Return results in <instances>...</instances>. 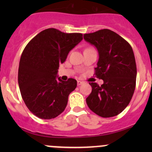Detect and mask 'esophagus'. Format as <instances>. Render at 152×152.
<instances>
[{
	"mask_svg": "<svg viewBox=\"0 0 152 152\" xmlns=\"http://www.w3.org/2000/svg\"><path fill=\"white\" fill-rule=\"evenodd\" d=\"M81 84H83V82L81 81H77V85H78V86H80V85H81Z\"/></svg>",
	"mask_w": 152,
	"mask_h": 152,
	"instance_id": "obj_1",
	"label": "esophagus"
}]
</instances>
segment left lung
<instances>
[{
  "mask_svg": "<svg viewBox=\"0 0 152 152\" xmlns=\"http://www.w3.org/2000/svg\"><path fill=\"white\" fill-rule=\"evenodd\" d=\"M99 52L95 74L104 83H89L92 91L86 98L96 114L109 118L119 114L129 104L136 87L137 65L132 46L119 35L102 29L83 35Z\"/></svg>",
  "mask_w": 152,
  "mask_h": 152,
  "instance_id": "left-lung-1",
  "label": "left lung"
}]
</instances>
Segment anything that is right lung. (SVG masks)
Instances as JSON below:
<instances>
[{
    "instance_id": "add662e5",
    "label": "right lung",
    "mask_w": 152,
    "mask_h": 152,
    "mask_svg": "<svg viewBox=\"0 0 152 152\" xmlns=\"http://www.w3.org/2000/svg\"><path fill=\"white\" fill-rule=\"evenodd\" d=\"M83 39L78 33L48 28L26 45L20 59L18 81L24 103L35 116L50 119L66 109L69 94L77 86L74 78L56 79L59 64Z\"/></svg>"
}]
</instances>
